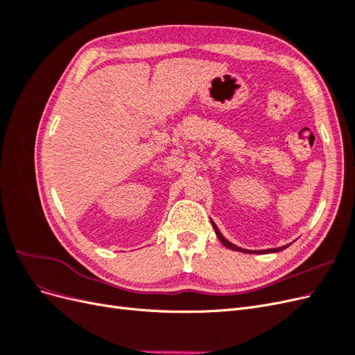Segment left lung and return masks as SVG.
<instances>
[{"mask_svg": "<svg viewBox=\"0 0 355 355\" xmlns=\"http://www.w3.org/2000/svg\"><path fill=\"white\" fill-rule=\"evenodd\" d=\"M211 225H213L214 232H216V235H218V239L220 240V243H222L225 247H228V249L235 250V252H241V253H277V252H282V250H284L286 247H288V245H290V244H286V245H282V247H274V249H265V250H247V249H243V247H239V245L232 244L231 241H228L227 239H225L223 235H222V232L219 231V228L216 227V223H214L213 220H211Z\"/></svg>", "mask_w": 355, "mask_h": 355, "instance_id": "8db88e82", "label": "left lung"}]
</instances>
